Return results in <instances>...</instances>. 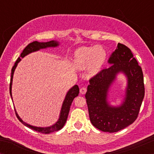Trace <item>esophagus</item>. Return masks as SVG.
Returning a JSON list of instances; mask_svg holds the SVG:
<instances>
[{"label": "esophagus", "mask_w": 154, "mask_h": 154, "mask_svg": "<svg viewBox=\"0 0 154 154\" xmlns=\"http://www.w3.org/2000/svg\"><path fill=\"white\" fill-rule=\"evenodd\" d=\"M86 91H87V89H86L85 87L81 88L80 90H79V92H80L81 94H85V93H86Z\"/></svg>", "instance_id": "34e87169"}]
</instances>
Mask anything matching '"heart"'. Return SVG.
Instances as JSON below:
<instances>
[{"label": "heart", "mask_w": 154, "mask_h": 154, "mask_svg": "<svg viewBox=\"0 0 154 154\" xmlns=\"http://www.w3.org/2000/svg\"><path fill=\"white\" fill-rule=\"evenodd\" d=\"M106 59V54L101 46L82 47L75 53L73 65L77 70L88 67V75L93 77L99 73Z\"/></svg>", "instance_id": "obj_1"}]
</instances>
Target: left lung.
<instances>
[{"instance_id": "left-lung-1", "label": "left lung", "mask_w": 154, "mask_h": 154, "mask_svg": "<svg viewBox=\"0 0 154 154\" xmlns=\"http://www.w3.org/2000/svg\"><path fill=\"white\" fill-rule=\"evenodd\" d=\"M111 66L90 79L85 98L92 125L103 132H115L130 125L138 116L143 100V75L130 49L118 43L108 61ZM122 73L128 82L123 103L111 106L107 93L118 73Z\"/></svg>"}]
</instances>
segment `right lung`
<instances>
[{
	"mask_svg": "<svg viewBox=\"0 0 154 154\" xmlns=\"http://www.w3.org/2000/svg\"><path fill=\"white\" fill-rule=\"evenodd\" d=\"M59 42L56 41V40H51V41L49 42H42V43H40V42L38 41H34L32 43H29L27 46H26L25 48L24 49V51H22V53L20 55V57L18 58V59L17 60L14 65L13 68L11 69V82H10V87H9V90H10V95L12 99V93H11V88H12V82H13V76H14V71L17 68V65H18V63L21 61V59L24 58V56H26V55L31 54L32 52H35V51H38L40 49H44V48H55L59 46ZM79 89L78 88V85H74L72 88H70L69 90V91L67 92L66 96H65L64 100H63V103H62V106H61V111H60V115H59V118L58 119V121L56 122L54 125H51L50 127H46V128H40V127H35V126H32V125H29V124L24 122L23 120L19 117V116L17 114V111L15 109V112H16V115H17V118L19 121L22 122L23 125H25L26 127L27 128L32 129V130H35V131L41 132V133H45V134H49L53 132H56L58 131V130H61V128L64 126L65 123H66L67 117H68V114L70 110V106H71L72 101H73L74 98L75 97H77L79 94Z\"/></svg>",
	"mask_w": 154,
	"mask_h": 154,
	"instance_id": "1",
	"label": "right lung"
}]
</instances>
